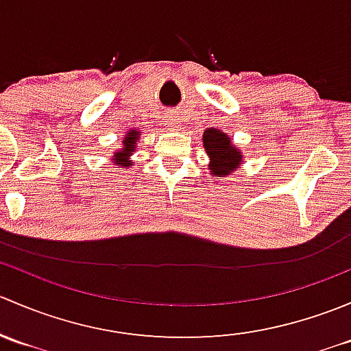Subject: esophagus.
Returning <instances> with one entry per match:
<instances>
[{"instance_id": "obj_1", "label": "esophagus", "mask_w": 351, "mask_h": 351, "mask_svg": "<svg viewBox=\"0 0 351 351\" xmlns=\"http://www.w3.org/2000/svg\"><path fill=\"white\" fill-rule=\"evenodd\" d=\"M166 119H168V122H169V127H178V122H180V117H178V113L176 112H169L168 115H166Z\"/></svg>"}]
</instances>
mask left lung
Instances as JSON below:
<instances>
[{
  "label": "left lung",
  "instance_id": "1",
  "mask_svg": "<svg viewBox=\"0 0 351 351\" xmlns=\"http://www.w3.org/2000/svg\"><path fill=\"white\" fill-rule=\"evenodd\" d=\"M205 153L210 158L208 169L215 176H228L243 165V154L231 144V137L219 129H207L204 132Z\"/></svg>",
  "mask_w": 351,
  "mask_h": 351
}]
</instances>
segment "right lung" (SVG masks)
<instances>
[{"label":"right lung","instance_id":"right-lung-1","mask_svg":"<svg viewBox=\"0 0 351 351\" xmlns=\"http://www.w3.org/2000/svg\"><path fill=\"white\" fill-rule=\"evenodd\" d=\"M139 136L141 134L137 132V130H130L129 134H127L125 137H123V147L122 149L119 151V153H115L113 154V161L117 162V165L119 166H130V154L134 153V151H136V144H137V141H139Z\"/></svg>","mask_w":351,"mask_h":351}]
</instances>
